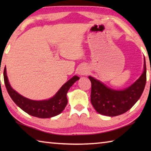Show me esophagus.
Segmentation results:
<instances>
[{"label": "esophagus", "mask_w": 151, "mask_h": 151, "mask_svg": "<svg viewBox=\"0 0 151 151\" xmlns=\"http://www.w3.org/2000/svg\"><path fill=\"white\" fill-rule=\"evenodd\" d=\"M88 73V70H87V68L85 66H81L80 68L78 69V73L79 75H86V73Z\"/></svg>", "instance_id": "obj_1"}]
</instances>
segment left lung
Instances as JSON below:
<instances>
[{
    "label": "left lung",
    "mask_w": 151,
    "mask_h": 151,
    "mask_svg": "<svg viewBox=\"0 0 151 151\" xmlns=\"http://www.w3.org/2000/svg\"><path fill=\"white\" fill-rule=\"evenodd\" d=\"M88 78L91 82V101L96 112L109 116L120 115L131 109L142 95L147 81L145 59L142 75L123 91L112 90L93 77Z\"/></svg>",
    "instance_id": "left-lung-1"
}]
</instances>
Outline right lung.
Wrapping results in <instances>:
<instances>
[{
  "label": "right lung",
  "instance_id": "add662e5",
  "mask_svg": "<svg viewBox=\"0 0 151 151\" xmlns=\"http://www.w3.org/2000/svg\"><path fill=\"white\" fill-rule=\"evenodd\" d=\"M80 78L73 76L64 85L55 95L48 100L36 101L28 99L19 94L10 86L6 76V68L4 70V81L8 93L17 105L30 115L41 119L57 116L65 109L68 103L66 93L76 81Z\"/></svg>",
  "mask_w": 151,
  "mask_h": 151
}]
</instances>
